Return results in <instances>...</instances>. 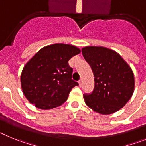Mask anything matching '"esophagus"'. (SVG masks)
Listing matches in <instances>:
<instances>
[{"label": "esophagus", "mask_w": 146, "mask_h": 146, "mask_svg": "<svg viewBox=\"0 0 146 146\" xmlns=\"http://www.w3.org/2000/svg\"><path fill=\"white\" fill-rule=\"evenodd\" d=\"M79 82L80 86V87H81V86H82V79H80V80L79 82Z\"/></svg>", "instance_id": "1"}]
</instances>
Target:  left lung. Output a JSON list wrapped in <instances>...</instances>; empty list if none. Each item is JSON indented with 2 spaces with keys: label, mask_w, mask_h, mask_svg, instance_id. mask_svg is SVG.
<instances>
[{
  "label": "left lung",
  "mask_w": 146,
  "mask_h": 146,
  "mask_svg": "<svg viewBox=\"0 0 146 146\" xmlns=\"http://www.w3.org/2000/svg\"><path fill=\"white\" fill-rule=\"evenodd\" d=\"M82 53L92 69L95 81L92 93L83 94L85 102L100 114L115 113L133 94V72L119 54L110 49L86 47Z\"/></svg>",
  "instance_id": "obj_1"
}]
</instances>
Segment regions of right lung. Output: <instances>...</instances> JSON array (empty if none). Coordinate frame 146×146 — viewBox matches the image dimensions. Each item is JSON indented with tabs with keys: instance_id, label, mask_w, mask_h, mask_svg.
Listing matches in <instances>:
<instances>
[{
	"instance_id": "add662e5",
	"label": "right lung",
	"mask_w": 146,
	"mask_h": 146,
	"mask_svg": "<svg viewBox=\"0 0 146 146\" xmlns=\"http://www.w3.org/2000/svg\"><path fill=\"white\" fill-rule=\"evenodd\" d=\"M80 52L73 45L55 44L43 47L26 64L21 86L28 101L36 108L50 110L66 101L78 82L72 79L69 60Z\"/></svg>"
}]
</instances>
